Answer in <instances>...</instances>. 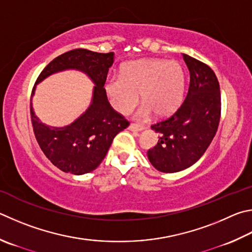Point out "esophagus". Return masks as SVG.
<instances>
[{"instance_id": "esophagus-1", "label": "esophagus", "mask_w": 252, "mask_h": 252, "mask_svg": "<svg viewBox=\"0 0 252 252\" xmlns=\"http://www.w3.org/2000/svg\"><path fill=\"white\" fill-rule=\"evenodd\" d=\"M144 129H145L144 126H141L138 125H130V126H129V130L133 131V132H142Z\"/></svg>"}]
</instances>
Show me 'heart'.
Returning a JSON list of instances; mask_svg holds the SVG:
<instances>
[{"label":"heart","instance_id":"obj_1","mask_svg":"<svg viewBox=\"0 0 252 252\" xmlns=\"http://www.w3.org/2000/svg\"><path fill=\"white\" fill-rule=\"evenodd\" d=\"M185 71L176 61L146 58L129 62L121 68V76L104 82V90L112 107L122 114L130 113L139 101L138 119L167 117L181 106L185 91Z\"/></svg>","mask_w":252,"mask_h":252}]
</instances>
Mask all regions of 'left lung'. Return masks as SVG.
I'll list each match as a JSON object with an SVG mask.
<instances>
[{
  "label": "left lung",
  "instance_id": "left-lung-1",
  "mask_svg": "<svg viewBox=\"0 0 252 252\" xmlns=\"http://www.w3.org/2000/svg\"><path fill=\"white\" fill-rule=\"evenodd\" d=\"M183 58L190 78L184 102L172 117L151 126L159 139L148 151V158L163 173L184 171L197 162L212 143L220 119V89L215 72L189 55L183 54Z\"/></svg>",
  "mask_w": 252,
  "mask_h": 252
}]
</instances>
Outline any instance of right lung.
<instances>
[{
  "instance_id": "obj_1",
  "label": "right lung",
  "mask_w": 252,
  "mask_h": 252,
  "mask_svg": "<svg viewBox=\"0 0 252 252\" xmlns=\"http://www.w3.org/2000/svg\"><path fill=\"white\" fill-rule=\"evenodd\" d=\"M113 62L114 53L74 49L50 62L36 81L38 85L57 72L78 70L88 76L94 85L88 108L70 125L63 126H47L40 121L31 100V118L36 140L49 161L63 172L82 175L95 170L107 155L114 136L129 126V122L111 108L103 88Z\"/></svg>"
}]
</instances>
